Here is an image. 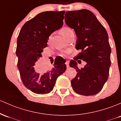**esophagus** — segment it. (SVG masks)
<instances>
[{
	"instance_id": "obj_1",
	"label": "esophagus",
	"mask_w": 121,
	"mask_h": 121,
	"mask_svg": "<svg viewBox=\"0 0 121 121\" xmlns=\"http://www.w3.org/2000/svg\"><path fill=\"white\" fill-rule=\"evenodd\" d=\"M65 65L67 68L69 67V61H67L65 62Z\"/></svg>"
}]
</instances>
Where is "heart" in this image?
I'll use <instances>...</instances> for the list:
<instances>
[{
	"instance_id": "heart-1",
	"label": "heart",
	"mask_w": 121,
	"mask_h": 121,
	"mask_svg": "<svg viewBox=\"0 0 121 121\" xmlns=\"http://www.w3.org/2000/svg\"><path fill=\"white\" fill-rule=\"evenodd\" d=\"M72 30L70 28H69L68 27H63V28L60 29V33L62 35H63L64 36L67 37V35H68V34L69 32H71ZM50 37L48 38V41H50ZM68 53V50H66V51H64L61 53V55L63 56H65L66 54Z\"/></svg>"
}]
</instances>
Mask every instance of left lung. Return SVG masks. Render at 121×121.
I'll use <instances>...</instances> for the list:
<instances>
[{
  "label": "left lung",
  "instance_id": "1",
  "mask_svg": "<svg viewBox=\"0 0 121 121\" xmlns=\"http://www.w3.org/2000/svg\"><path fill=\"white\" fill-rule=\"evenodd\" d=\"M65 21L75 30L78 37L76 49L81 50L69 63L78 72L71 80L72 87L80 95H95L101 91L109 75L111 47L108 34L95 15L88 10L67 11ZM78 59L87 63L83 69L77 67Z\"/></svg>",
  "mask_w": 121,
  "mask_h": 121
}]
</instances>
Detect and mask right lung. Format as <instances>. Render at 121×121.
I'll list each match as a JSON object with an SVG mask.
<instances>
[{"label": "right lung", "mask_w": 121, "mask_h": 121, "mask_svg": "<svg viewBox=\"0 0 121 121\" xmlns=\"http://www.w3.org/2000/svg\"><path fill=\"white\" fill-rule=\"evenodd\" d=\"M65 13H39L24 24L18 37L16 54L21 80L26 88L35 94L50 92L58 77L67 69L65 61L61 63L54 61V67L45 71H39L35 66L47 46L49 37L63 26Z\"/></svg>", "instance_id": "add662e5"}]
</instances>
